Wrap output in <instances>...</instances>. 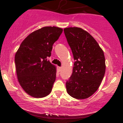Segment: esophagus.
Here are the masks:
<instances>
[{"label": "esophagus", "instance_id": "esophagus-1", "mask_svg": "<svg viewBox=\"0 0 123 123\" xmlns=\"http://www.w3.org/2000/svg\"><path fill=\"white\" fill-rule=\"evenodd\" d=\"M61 70H62V68L61 67H58V72L61 71Z\"/></svg>", "mask_w": 123, "mask_h": 123}]
</instances>
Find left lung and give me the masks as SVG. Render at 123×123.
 Here are the masks:
<instances>
[{"label":"left lung","instance_id":"8db88e82","mask_svg":"<svg viewBox=\"0 0 123 123\" xmlns=\"http://www.w3.org/2000/svg\"><path fill=\"white\" fill-rule=\"evenodd\" d=\"M63 31L75 60L72 74L66 83V91L73 98L86 99L97 91L105 75L104 51L82 28L69 27Z\"/></svg>","mask_w":123,"mask_h":123}]
</instances>
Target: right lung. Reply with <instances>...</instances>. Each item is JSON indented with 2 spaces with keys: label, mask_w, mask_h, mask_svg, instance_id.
I'll list each match as a JSON object with an SVG mask.
<instances>
[{
  "label": "right lung",
  "mask_w": 123,
  "mask_h": 123,
  "mask_svg": "<svg viewBox=\"0 0 123 123\" xmlns=\"http://www.w3.org/2000/svg\"><path fill=\"white\" fill-rule=\"evenodd\" d=\"M62 31L55 26L37 29L25 38L15 53L18 82L32 97L43 98L51 92L57 70L47 58L51 56L53 44Z\"/></svg>",
  "instance_id": "right-lung-1"
}]
</instances>
